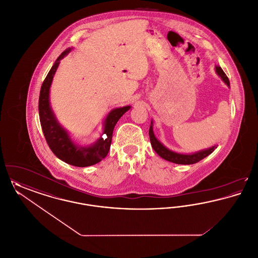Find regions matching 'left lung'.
Listing matches in <instances>:
<instances>
[{
    "label": "left lung",
    "mask_w": 258,
    "mask_h": 258,
    "mask_svg": "<svg viewBox=\"0 0 258 258\" xmlns=\"http://www.w3.org/2000/svg\"><path fill=\"white\" fill-rule=\"evenodd\" d=\"M215 71L217 74L221 78V80L227 85L230 87L229 83V79L226 76V74H224V72L222 71L220 66H216L215 67ZM153 120L151 122L150 125V130H149V135H150V141H151V145L153 149L155 150V152L160 156V158H162L163 160H168L173 163H177V164H194L197 163L199 160H203L204 158H206L210 154H212L217 146H213V147L208 148V149H204L201 151H198L196 153H191V154H181V153H177V152H173L171 150H169L168 148L165 147L159 139L155 136L154 131H153Z\"/></svg>",
    "instance_id": "left-lung-1"
}]
</instances>
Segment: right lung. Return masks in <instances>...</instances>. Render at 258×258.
<instances>
[{"instance_id":"1","label":"right lung","mask_w":258,"mask_h":258,"mask_svg":"<svg viewBox=\"0 0 258 258\" xmlns=\"http://www.w3.org/2000/svg\"><path fill=\"white\" fill-rule=\"evenodd\" d=\"M72 48L64 50L58 59L55 61L47 76L45 77L39 93L38 99V114L41 128L46 142L54 155L74 166L86 167L91 166L103 160L110 149L113 130L119 119L132 106H123L114 108L108 113L103 123V132L98 140L90 146H80L73 140L69 132L59 123L50 104V87L56 71L63 59ZM104 137H102V135Z\"/></svg>"}]
</instances>
